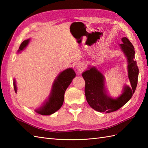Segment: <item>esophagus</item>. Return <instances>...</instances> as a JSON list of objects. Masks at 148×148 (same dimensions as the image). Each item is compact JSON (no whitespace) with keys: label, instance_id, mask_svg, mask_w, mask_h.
Segmentation results:
<instances>
[{"label":"esophagus","instance_id":"obj_1","mask_svg":"<svg viewBox=\"0 0 148 148\" xmlns=\"http://www.w3.org/2000/svg\"><path fill=\"white\" fill-rule=\"evenodd\" d=\"M84 68V64L82 63H78L77 64V65H76V69H77L79 71H83Z\"/></svg>","mask_w":148,"mask_h":148}]
</instances>
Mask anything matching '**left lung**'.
Returning <instances> with one entry per match:
<instances>
[{"instance_id": "1", "label": "left lung", "mask_w": 148, "mask_h": 148, "mask_svg": "<svg viewBox=\"0 0 148 148\" xmlns=\"http://www.w3.org/2000/svg\"><path fill=\"white\" fill-rule=\"evenodd\" d=\"M119 46L127 59L128 76L131 87L125 84L121 95L116 98L109 96L105 86V77L95 66H89L83 72L85 81L84 92L91 108L99 112L110 113L117 110L131 99L138 83L139 69L135 59V48L126 37L122 38Z\"/></svg>"}]
</instances>
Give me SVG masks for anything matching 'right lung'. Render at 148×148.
Returning a JSON list of instances; mask_svg holds the SVG:
<instances>
[{
    "instance_id": "obj_1",
    "label": "right lung",
    "mask_w": 148,
    "mask_h": 148,
    "mask_svg": "<svg viewBox=\"0 0 148 148\" xmlns=\"http://www.w3.org/2000/svg\"><path fill=\"white\" fill-rule=\"evenodd\" d=\"M30 41V39L25 40L20 44L18 52H20L26 48ZM76 73L72 68H69L60 72L53 82L50 95L48 99L43 103L42 106L36 109L35 112L42 115H49L59 110L63 105L64 101L65 92L69 87L73 79L75 77ZM13 86L15 91L17 92L16 80L13 79Z\"/></svg>"
}]
</instances>
